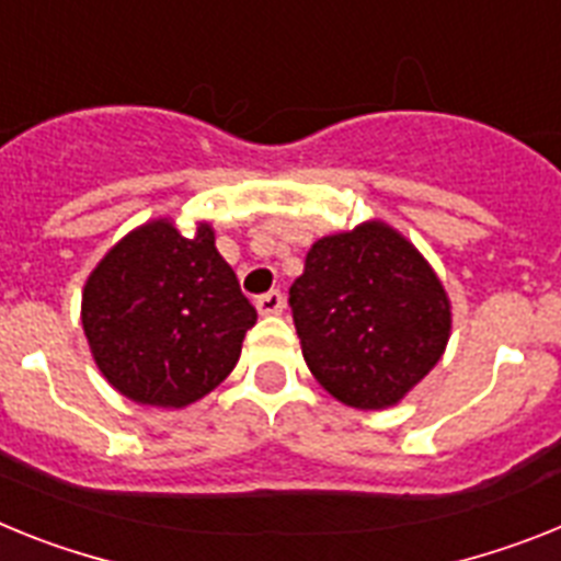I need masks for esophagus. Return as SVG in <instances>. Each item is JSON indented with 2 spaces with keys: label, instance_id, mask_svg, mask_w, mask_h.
<instances>
[{
  "label": "esophagus",
  "instance_id": "1",
  "mask_svg": "<svg viewBox=\"0 0 561 561\" xmlns=\"http://www.w3.org/2000/svg\"><path fill=\"white\" fill-rule=\"evenodd\" d=\"M282 308H285V299H282L279 290H271V294L256 299V310H260V316H279Z\"/></svg>",
  "mask_w": 561,
  "mask_h": 561
}]
</instances>
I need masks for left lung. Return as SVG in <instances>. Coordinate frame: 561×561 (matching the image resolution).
<instances>
[{"label": "left lung", "instance_id": "obj_1", "mask_svg": "<svg viewBox=\"0 0 561 561\" xmlns=\"http://www.w3.org/2000/svg\"><path fill=\"white\" fill-rule=\"evenodd\" d=\"M290 308L316 381L364 412L401 403L451 335L440 276L383 220L316 240L290 285Z\"/></svg>", "mask_w": 561, "mask_h": 561}]
</instances>
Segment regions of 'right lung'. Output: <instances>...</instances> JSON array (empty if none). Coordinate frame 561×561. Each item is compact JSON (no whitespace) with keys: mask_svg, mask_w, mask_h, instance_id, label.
<instances>
[{"mask_svg":"<svg viewBox=\"0 0 561 561\" xmlns=\"http://www.w3.org/2000/svg\"><path fill=\"white\" fill-rule=\"evenodd\" d=\"M87 344L112 389L144 407L183 409L226 381L256 324L211 222L183 237L158 217L121 237L81 294Z\"/></svg>","mask_w":561,"mask_h":561,"instance_id":"1","label":"right lung"}]
</instances>
